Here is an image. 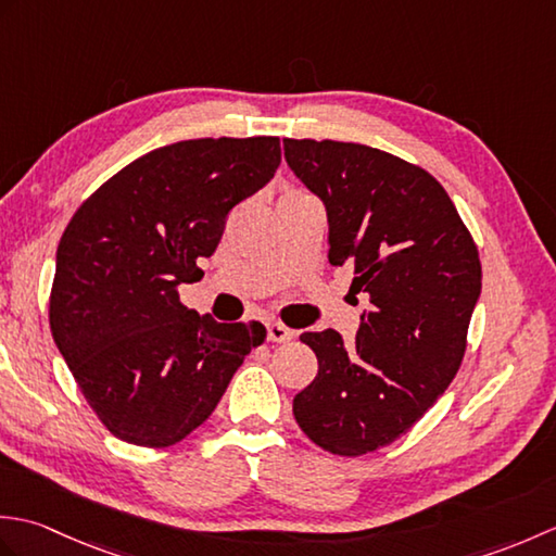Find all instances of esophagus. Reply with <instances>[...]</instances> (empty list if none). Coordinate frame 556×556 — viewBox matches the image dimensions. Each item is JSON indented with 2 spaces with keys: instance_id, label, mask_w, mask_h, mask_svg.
<instances>
[{
  "instance_id": "1",
  "label": "esophagus",
  "mask_w": 556,
  "mask_h": 556,
  "mask_svg": "<svg viewBox=\"0 0 556 556\" xmlns=\"http://www.w3.org/2000/svg\"><path fill=\"white\" fill-rule=\"evenodd\" d=\"M293 337L291 329L281 323H267V341H275V344H281V341H289Z\"/></svg>"
}]
</instances>
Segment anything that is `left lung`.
I'll use <instances>...</instances> for the list:
<instances>
[{
  "instance_id": "8db88e82",
  "label": "left lung",
  "mask_w": 556,
  "mask_h": 556,
  "mask_svg": "<svg viewBox=\"0 0 556 556\" xmlns=\"http://www.w3.org/2000/svg\"><path fill=\"white\" fill-rule=\"evenodd\" d=\"M291 172L325 203L329 263L353 265L368 311L353 346L301 334L315 380L293 396L301 430L329 454L392 444L444 394L466 353L482 269L473 236L432 174L384 150L285 138Z\"/></svg>"
}]
</instances>
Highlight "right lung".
<instances>
[{
  "instance_id": "add662e5",
  "label": "right lung",
  "mask_w": 556,
  "mask_h": 556,
  "mask_svg": "<svg viewBox=\"0 0 556 556\" xmlns=\"http://www.w3.org/2000/svg\"><path fill=\"white\" fill-rule=\"evenodd\" d=\"M281 162L279 138H198L148 152L104 181L62 233L50 329L90 408L114 437L181 442L227 392L260 323H217L179 301L203 277L233 205Z\"/></svg>"
}]
</instances>
